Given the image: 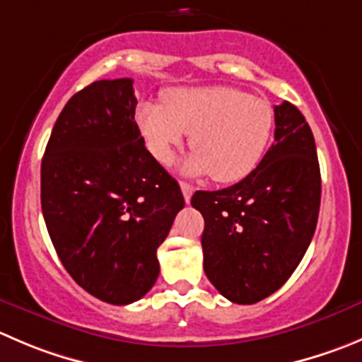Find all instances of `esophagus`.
<instances>
[{
  "mask_svg": "<svg viewBox=\"0 0 362 362\" xmlns=\"http://www.w3.org/2000/svg\"><path fill=\"white\" fill-rule=\"evenodd\" d=\"M180 189H182V192H184L185 203L191 202V196H192V192H194V187H192L191 184H187V182H180Z\"/></svg>",
  "mask_w": 362,
  "mask_h": 362,
  "instance_id": "34e87169",
  "label": "esophagus"
}]
</instances>
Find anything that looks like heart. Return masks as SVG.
Wrapping results in <instances>:
<instances>
[{
	"instance_id": "obj_1",
	"label": "heart",
	"mask_w": 362,
	"mask_h": 362,
	"mask_svg": "<svg viewBox=\"0 0 362 362\" xmlns=\"http://www.w3.org/2000/svg\"><path fill=\"white\" fill-rule=\"evenodd\" d=\"M148 150L170 164L191 134L192 156L182 164L191 177L209 175L233 184L259 164L274 132V107L262 97L231 86L171 88L160 103H143L136 113Z\"/></svg>"
}]
</instances>
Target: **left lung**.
<instances>
[{
    "mask_svg": "<svg viewBox=\"0 0 362 362\" xmlns=\"http://www.w3.org/2000/svg\"><path fill=\"white\" fill-rule=\"evenodd\" d=\"M274 117V143L247 177L221 191H196L191 199L205 219L206 278L237 304L281 288L317 228L322 180L313 132L286 100Z\"/></svg>",
    "mask_w": 362,
    "mask_h": 362,
    "instance_id": "left-lung-1",
    "label": "left lung"
}]
</instances>
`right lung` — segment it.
<instances>
[{"mask_svg": "<svg viewBox=\"0 0 362 362\" xmlns=\"http://www.w3.org/2000/svg\"><path fill=\"white\" fill-rule=\"evenodd\" d=\"M134 81H95L72 95L45 146L40 202L74 281L104 303H136L159 276L157 247L184 209L178 182L146 150Z\"/></svg>", "mask_w": 362, "mask_h": 362, "instance_id": "right-lung-1", "label": "right lung"}]
</instances>
